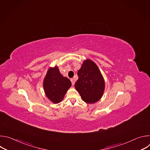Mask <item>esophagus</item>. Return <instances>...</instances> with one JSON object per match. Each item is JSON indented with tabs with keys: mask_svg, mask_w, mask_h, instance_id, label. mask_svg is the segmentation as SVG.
I'll list each match as a JSON object with an SVG mask.
<instances>
[{
	"mask_svg": "<svg viewBox=\"0 0 150 150\" xmlns=\"http://www.w3.org/2000/svg\"><path fill=\"white\" fill-rule=\"evenodd\" d=\"M71 82H72V85H74L75 84V80H74V79L71 78Z\"/></svg>",
	"mask_w": 150,
	"mask_h": 150,
	"instance_id": "1",
	"label": "esophagus"
}]
</instances>
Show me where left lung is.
<instances>
[{
    "label": "left lung",
    "mask_w": 150,
    "mask_h": 150,
    "mask_svg": "<svg viewBox=\"0 0 150 150\" xmlns=\"http://www.w3.org/2000/svg\"><path fill=\"white\" fill-rule=\"evenodd\" d=\"M77 75L75 87L82 100L90 104L98 101L104 92V81L96 63L88 59L84 61Z\"/></svg>",
    "instance_id": "obj_1"
}]
</instances>
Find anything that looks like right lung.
<instances>
[{
	"instance_id": "right-lung-1",
	"label": "right lung",
	"mask_w": 150,
	"mask_h": 150,
	"mask_svg": "<svg viewBox=\"0 0 150 150\" xmlns=\"http://www.w3.org/2000/svg\"><path fill=\"white\" fill-rule=\"evenodd\" d=\"M71 85V81L63 77L56 67L49 69L43 82L46 95L54 103H58L63 100Z\"/></svg>"
}]
</instances>
